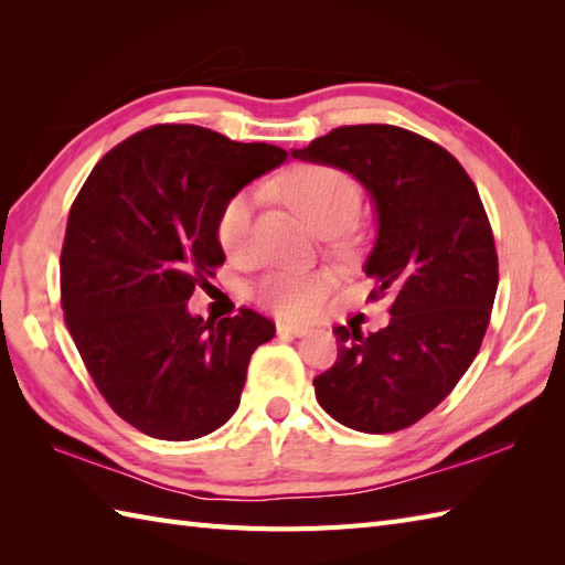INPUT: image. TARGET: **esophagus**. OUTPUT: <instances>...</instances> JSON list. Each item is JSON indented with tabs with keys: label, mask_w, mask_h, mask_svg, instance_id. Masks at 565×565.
Here are the masks:
<instances>
[{
	"label": "esophagus",
	"mask_w": 565,
	"mask_h": 565,
	"mask_svg": "<svg viewBox=\"0 0 565 565\" xmlns=\"http://www.w3.org/2000/svg\"><path fill=\"white\" fill-rule=\"evenodd\" d=\"M276 332L279 334H294V338H303L310 330L306 326H296V322H276Z\"/></svg>",
	"instance_id": "34e87169"
}]
</instances>
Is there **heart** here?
<instances>
[{"instance_id":"1","label":"heart","mask_w":565,"mask_h":565,"mask_svg":"<svg viewBox=\"0 0 565 565\" xmlns=\"http://www.w3.org/2000/svg\"><path fill=\"white\" fill-rule=\"evenodd\" d=\"M296 211L310 231L318 235H334L350 227L362 203V191L356 182L334 167L301 164L269 184ZM255 194L239 191L225 201L218 213V243L231 257H243L252 235V215H255ZM328 271H291L279 269L264 276L257 286V296L284 318H301L318 306L330 286Z\"/></svg>"}]
</instances>
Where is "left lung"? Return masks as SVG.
Here are the masks:
<instances>
[{
	"label": "left lung",
	"mask_w": 565,
	"mask_h": 565,
	"mask_svg": "<svg viewBox=\"0 0 565 565\" xmlns=\"http://www.w3.org/2000/svg\"><path fill=\"white\" fill-rule=\"evenodd\" d=\"M291 154L364 186L376 237L362 269L376 279L371 298H393L383 330L334 328L338 362L316 376V398L344 427L398 431L447 398L481 350L498 291L481 196L447 150L395 126H342Z\"/></svg>",
	"instance_id": "8db88e82"
}]
</instances>
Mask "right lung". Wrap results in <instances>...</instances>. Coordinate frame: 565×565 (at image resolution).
<instances>
[{
    "label": "right lung",
    "instance_id": "1",
    "mask_svg": "<svg viewBox=\"0 0 565 565\" xmlns=\"http://www.w3.org/2000/svg\"><path fill=\"white\" fill-rule=\"evenodd\" d=\"M286 150L201 126H152L106 152L72 203L60 291L97 388L142 435L199 439L233 417L274 322L203 320L186 301L225 262L218 213Z\"/></svg>",
    "mask_w": 565,
    "mask_h": 565
}]
</instances>
